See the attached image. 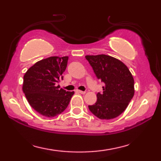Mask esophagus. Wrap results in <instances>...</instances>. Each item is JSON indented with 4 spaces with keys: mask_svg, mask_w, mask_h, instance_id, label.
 Segmentation results:
<instances>
[{
    "mask_svg": "<svg viewBox=\"0 0 161 161\" xmlns=\"http://www.w3.org/2000/svg\"><path fill=\"white\" fill-rule=\"evenodd\" d=\"M76 92H78V93H80V94H85V93H86V92L80 91V90H78V89H77V90H76Z\"/></svg>",
    "mask_w": 161,
    "mask_h": 161,
    "instance_id": "obj_1",
    "label": "esophagus"
}]
</instances>
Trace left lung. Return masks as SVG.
I'll return each mask as SVG.
<instances>
[{
  "mask_svg": "<svg viewBox=\"0 0 161 161\" xmlns=\"http://www.w3.org/2000/svg\"><path fill=\"white\" fill-rule=\"evenodd\" d=\"M97 78L105 83L103 93L97 94V102L89 105L90 111L100 119L117 117L127 108L135 92L134 79L122 61L105 54L87 55Z\"/></svg>",
  "mask_w": 161,
  "mask_h": 161,
  "instance_id": "obj_1",
  "label": "left lung"
}]
</instances>
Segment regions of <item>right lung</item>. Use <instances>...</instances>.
Instances as JSON below:
<instances>
[{
	"instance_id": "1",
	"label": "right lung",
	"mask_w": 161,
	"mask_h": 161,
	"mask_svg": "<svg viewBox=\"0 0 161 161\" xmlns=\"http://www.w3.org/2000/svg\"><path fill=\"white\" fill-rule=\"evenodd\" d=\"M69 57L51 56L37 61L23 77V91L31 106L41 115L53 117L64 111L74 92L60 89Z\"/></svg>"
}]
</instances>
